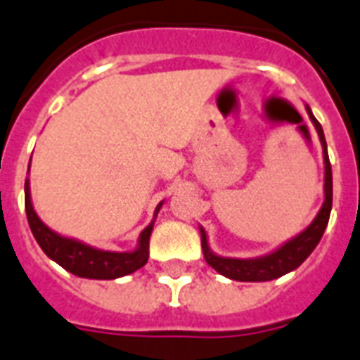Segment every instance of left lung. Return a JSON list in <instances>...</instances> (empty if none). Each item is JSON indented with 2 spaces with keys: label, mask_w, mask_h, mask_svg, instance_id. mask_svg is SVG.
<instances>
[{
  "label": "left lung",
  "mask_w": 360,
  "mask_h": 360,
  "mask_svg": "<svg viewBox=\"0 0 360 360\" xmlns=\"http://www.w3.org/2000/svg\"><path fill=\"white\" fill-rule=\"evenodd\" d=\"M307 114L316 127V132L319 136L321 147H323V164H325V179H323V205L316 214V219L310 224L297 233L295 237H291L280 246H276L273 252L263 254L257 257H228L219 256L211 250L207 240V231L200 226V236H202V250L205 262L211 267L220 273L222 276L230 280H239V282H269V280L280 278L284 274L295 271L304 259L314 252V248L318 246V243L323 237V231L329 224L330 209H333V169H330L329 153H327V141H325L323 129L319 121L314 117L312 110L308 104H304Z\"/></svg>",
  "instance_id": "8db88e82"
}]
</instances>
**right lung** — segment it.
<instances>
[{
    "mask_svg": "<svg viewBox=\"0 0 360 360\" xmlns=\"http://www.w3.org/2000/svg\"><path fill=\"white\" fill-rule=\"evenodd\" d=\"M31 164V160H30ZM25 192V214H27V222H30L31 233L46 254L50 259L67 269L69 273L80 276V278H91V280H114L127 276V274L134 273L140 267H143L149 257V237H151L153 226L157 220V214L162 207L160 202L155 209V217L149 222L147 228H143L138 237V245L134 250L127 252H114V250H103V248H95V246L87 245L84 240H78L75 237L61 236L52 228H48L39 214L35 213L33 202H31V188L30 181H25L24 186Z\"/></svg>",
    "mask_w": 360,
    "mask_h": 360,
    "instance_id": "1",
    "label": "right lung"
}]
</instances>
